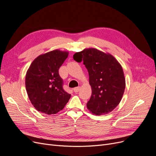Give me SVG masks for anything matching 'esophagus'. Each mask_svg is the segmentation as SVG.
Returning a JSON list of instances; mask_svg holds the SVG:
<instances>
[{
    "instance_id": "34e87169",
    "label": "esophagus",
    "mask_w": 156,
    "mask_h": 156,
    "mask_svg": "<svg viewBox=\"0 0 156 156\" xmlns=\"http://www.w3.org/2000/svg\"><path fill=\"white\" fill-rule=\"evenodd\" d=\"M80 87H77L74 88L73 90H74V93H78V92L80 90Z\"/></svg>"
}]
</instances>
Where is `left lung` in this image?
Listing matches in <instances>:
<instances>
[{
	"mask_svg": "<svg viewBox=\"0 0 156 156\" xmlns=\"http://www.w3.org/2000/svg\"><path fill=\"white\" fill-rule=\"evenodd\" d=\"M73 58L78 62L83 60L89 73L92 94L87 103L88 110L98 116L112 111L122 100L125 89L120 63L111 54L94 48L76 53Z\"/></svg>",
	"mask_w": 156,
	"mask_h": 156,
	"instance_id": "1",
	"label": "left lung"
}]
</instances>
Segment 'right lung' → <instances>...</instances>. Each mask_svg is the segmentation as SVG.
I'll use <instances>...</instances> for the list:
<instances>
[{
    "label": "right lung",
    "mask_w": 156,
    "mask_h": 156,
    "mask_svg": "<svg viewBox=\"0 0 156 156\" xmlns=\"http://www.w3.org/2000/svg\"><path fill=\"white\" fill-rule=\"evenodd\" d=\"M69 53L55 49L40 55L27 71L26 89L32 105L46 114L62 111L71 98L63 89V80L58 70Z\"/></svg>",
    "instance_id": "add662e5"
}]
</instances>
